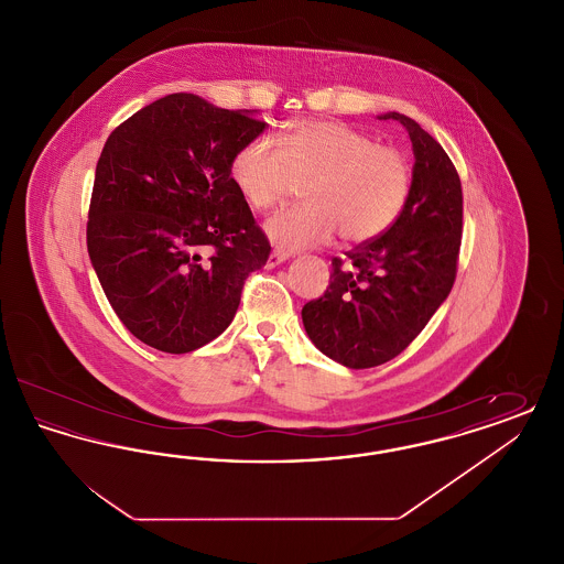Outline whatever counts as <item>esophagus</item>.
Listing matches in <instances>:
<instances>
[{"label": "esophagus", "instance_id": "1", "mask_svg": "<svg viewBox=\"0 0 564 564\" xmlns=\"http://www.w3.org/2000/svg\"><path fill=\"white\" fill-rule=\"evenodd\" d=\"M288 260V253L281 251H270L269 260H267V269H274L279 264H283Z\"/></svg>", "mask_w": 564, "mask_h": 564}]
</instances>
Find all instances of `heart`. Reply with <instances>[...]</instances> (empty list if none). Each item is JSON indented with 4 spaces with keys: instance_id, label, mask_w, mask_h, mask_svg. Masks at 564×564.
<instances>
[{
    "instance_id": "b5f03b06",
    "label": "heart",
    "mask_w": 564,
    "mask_h": 564,
    "mask_svg": "<svg viewBox=\"0 0 564 564\" xmlns=\"http://www.w3.org/2000/svg\"><path fill=\"white\" fill-rule=\"evenodd\" d=\"M245 203L269 212L304 186L306 205L264 224L269 241L290 253L332 241L368 242L402 217L412 194V164L370 134L336 120H306L279 148L267 137L245 143L230 162Z\"/></svg>"
}]
</instances>
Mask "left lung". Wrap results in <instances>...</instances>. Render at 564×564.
Masks as SVG:
<instances>
[{
  "label": "left lung",
  "mask_w": 564,
  "mask_h": 564,
  "mask_svg": "<svg viewBox=\"0 0 564 564\" xmlns=\"http://www.w3.org/2000/svg\"><path fill=\"white\" fill-rule=\"evenodd\" d=\"M412 141V194L375 241L332 260L325 294L302 308L313 345L350 370L398 357L448 297L463 232V192L444 148L412 118L391 111Z\"/></svg>",
  "instance_id": "obj_1"
}]
</instances>
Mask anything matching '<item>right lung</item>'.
<instances>
[{
	"label": "right lung",
	"mask_w": 564,
	"mask_h": 564,
	"mask_svg": "<svg viewBox=\"0 0 564 564\" xmlns=\"http://www.w3.org/2000/svg\"><path fill=\"white\" fill-rule=\"evenodd\" d=\"M267 129L249 109L175 93L109 134L97 162L86 245L124 327L143 345L189 352L237 315L270 242L230 177Z\"/></svg>",
	"instance_id": "1"
}]
</instances>
